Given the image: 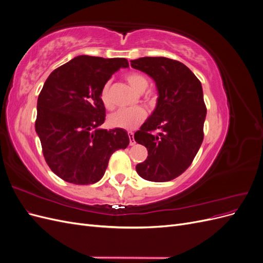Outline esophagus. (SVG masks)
<instances>
[{
	"label": "esophagus",
	"mask_w": 263,
	"mask_h": 263,
	"mask_svg": "<svg viewBox=\"0 0 263 263\" xmlns=\"http://www.w3.org/2000/svg\"><path fill=\"white\" fill-rule=\"evenodd\" d=\"M128 137H129V145H130V146L135 145V138H134V134H133V133H128Z\"/></svg>",
	"instance_id": "1"
}]
</instances>
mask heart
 Wrapping results in <instances>:
<instances>
[{"mask_svg": "<svg viewBox=\"0 0 263 263\" xmlns=\"http://www.w3.org/2000/svg\"><path fill=\"white\" fill-rule=\"evenodd\" d=\"M126 81L137 93H144L148 87V79L141 73L132 72L126 76ZM101 101L106 108L113 107V101L110 97V83L106 82L101 90ZM146 117V112L140 107L132 109H119L108 116L110 126L122 129H134Z\"/></svg>", "mask_w": 263, "mask_h": 263, "instance_id": "obj_1", "label": "heart"}]
</instances>
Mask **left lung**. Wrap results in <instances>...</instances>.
Wrapping results in <instances>:
<instances>
[{
  "label": "left lung",
  "mask_w": 263,
  "mask_h": 263,
  "mask_svg": "<svg viewBox=\"0 0 263 263\" xmlns=\"http://www.w3.org/2000/svg\"><path fill=\"white\" fill-rule=\"evenodd\" d=\"M130 66L153 79L158 92L153 114L134 135L148 150L136 171L148 181H171L189 168L203 142L202 84L185 65L169 58L144 57L130 60ZM154 130L159 133L153 135Z\"/></svg>",
  "instance_id": "1"
}]
</instances>
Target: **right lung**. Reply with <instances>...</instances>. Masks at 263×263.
I'll list each match as a JSON object with an SVG mask.
<instances>
[{
    "label": "right lung",
    "instance_id": "add662e5",
    "mask_svg": "<svg viewBox=\"0 0 263 263\" xmlns=\"http://www.w3.org/2000/svg\"><path fill=\"white\" fill-rule=\"evenodd\" d=\"M125 58L78 55L53 70L37 101L35 129L47 164L73 184H93L108 160L129 144L125 129H103L105 107L101 90L113 73L128 68Z\"/></svg>",
    "mask_w": 263,
    "mask_h": 263
}]
</instances>
